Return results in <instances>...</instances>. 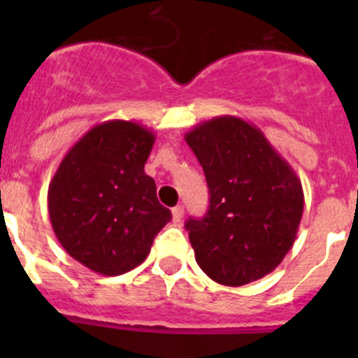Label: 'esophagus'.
<instances>
[{"label": "esophagus", "mask_w": 358, "mask_h": 358, "mask_svg": "<svg viewBox=\"0 0 358 358\" xmlns=\"http://www.w3.org/2000/svg\"><path fill=\"white\" fill-rule=\"evenodd\" d=\"M171 213H173V222H175V223L182 222V218H183V206H175V208L171 209Z\"/></svg>", "instance_id": "obj_1"}]
</instances>
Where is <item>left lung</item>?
<instances>
[{
    "mask_svg": "<svg viewBox=\"0 0 358 358\" xmlns=\"http://www.w3.org/2000/svg\"><path fill=\"white\" fill-rule=\"evenodd\" d=\"M185 142L204 169L209 208L185 229L197 265L215 282L244 286L289 252L303 215V187L263 131L236 115L194 126Z\"/></svg>",
    "mask_w": 358,
    "mask_h": 358,
    "instance_id": "8db88e82",
    "label": "left lung"
}]
</instances>
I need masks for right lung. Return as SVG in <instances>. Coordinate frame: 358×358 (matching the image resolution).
Instances as JSON below:
<instances>
[{
  "label": "right lung",
  "mask_w": 358,
  "mask_h": 358,
  "mask_svg": "<svg viewBox=\"0 0 358 358\" xmlns=\"http://www.w3.org/2000/svg\"><path fill=\"white\" fill-rule=\"evenodd\" d=\"M154 140L138 122H100L71 147L50 182L53 232L93 272L112 277L138 266L171 220L143 169Z\"/></svg>",
  "instance_id": "add662e5"
}]
</instances>
